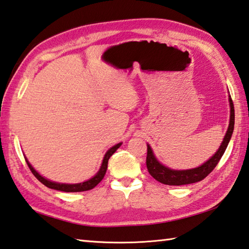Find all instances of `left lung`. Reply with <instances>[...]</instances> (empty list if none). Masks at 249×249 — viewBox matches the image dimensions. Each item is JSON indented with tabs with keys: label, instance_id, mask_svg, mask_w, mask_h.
Listing matches in <instances>:
<instances>
[{
	"label": "left lung",
	"instance_id": "1",
	"mask_svg": "<svg viewBox=\"0 0 249 249\" xmlns=\"http://www.w3.org/2000/svg\"><path fill=\"white\" fill-rule=\"evenodd\" d=\"M229 102H230V122H229V127L225 137H223L220 147H219L217 152L211 159L196 168L182 170L172 169L165 166L162 163H160L159 160L155 158L152 149H151L149 144H147V168L151 176L160 183L168 184V186H182V184L194 183L201 181V180L208 176L212 173V170L217 166L218 162L220 160L223 153H225L232 137L233 129H234V107H233L230 95H229Z\"/></svg>",
	"mask_w": 249,
	"mask_h": 249
}]
</instances>
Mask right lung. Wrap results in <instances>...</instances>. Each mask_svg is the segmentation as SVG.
Returning <instances> with one entry per match:
<instances>
[{
	"label": "right lung",
	"instance_id": "add662e5",
	"mask_svg": "<svg viewBox=\"0 0 249 249\" xmlns=\"http://www.w3.org/2000/svg\"><path fill=\"white\" fill-rule=\"evenodd\" d=\"M121 144H122V142L115 144L112 148H110L108 151H107L105 157H104V160H102L101 166L98 170V173H97L94 177H91L90 179L86 180V181L80 182V183H60V182H55V181H52V180H48L45 177L41 176V175L33 168L32 165L29 163L27 158H24V159H26V162L28 164L29 168H30V170L32 172V174L37 178L38 181H41L44 184V186H46L50 189L58 190V191H63V192H82V191H87V190H91L92 188H95L97 184H98L101 180L104 179L106 172H107V168H108V160H109L111 155L121 147Z\"/></svg>",
	"mask_w": 249,
	"mask_h": 249
}]
</instances>
